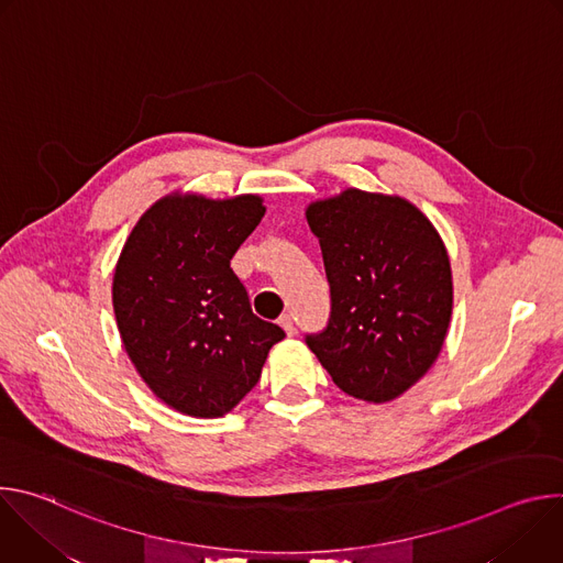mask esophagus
Instances as JSON below:
<instances>
[{
	"label": "esophagus",
	"mask_w": 563,
	"mask_h": 563,
	"mask_svg": "<svg viewBox=\"0 0 563 563\" xmlns=\"http://www.w3.org/2000/svg\"><path fill=\"white\" fill-rule=\"evenodd\" d=\"M278 325L285 330V334H287V336H294V334H296V330H294V320H291V316H289V313H283V316L278 318Z\"/></svg>",
	"instance_id": "34e87169"
}]
</instances>
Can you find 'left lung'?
I'll return each mask as SVG.
<instances>
[{
    "mask_svg": "<svg viewBox=\"0 0 563 563\" xmlns=\"http://www.w3.org/2000/svg\"><path fill=\"white\" fill-rule=\"evenodd\" d=\"M323 252L330 323L307 345L332 380L367 404H387L441 354L452 316L448 250L410 200L345 189L305 211Z\"/></svg>",
    "mask_w": 563,
    "mask_h": 563,
    "instance_id": "obj_1",
    "label": "left lung"
}]
</instances>
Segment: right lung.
I'll return each instance as SVG.
<instances>
[{
  "mask_svg": "<svg viewBox=\"0 0 563 563\" xmlns=\"http://www.w3.org/2000/svg\"><path fill=\"white\" fill-rule=\"evenodd\" d=\"M265 216L254 194H169L131 229L113 274V311L142 380L183 415L218 419L261 378L285 332L252 311L231 258Z\"/></svg>",
  "mask_w": 563,
  "mask_h": 563,
  "instance_id": "right-lung-1",
  "label": "right lung"
}]
</instances>
